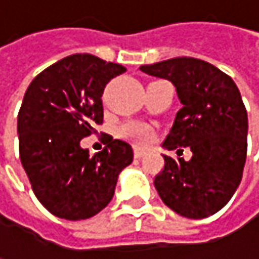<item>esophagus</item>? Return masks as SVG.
I'll use <instances>...</instances> for the list:
<instances>
[{
  "label": "esophagus",
  "mask_w": 259,
  "mask_h": 259,
  "mask_svg": "<svg viewBox=\"0 0 259 259\" xmlns=\"http://www.w3.org/2000/svg\"><path fill=\"white\" fill-rule=\"evenodd\" d=\"M133 154H135V159H141V157L145 154V151H144L142 148H138V147H136V148L133 150Z\"/></svg>",
  "instance_id": "34e87169"
}]
</instances>
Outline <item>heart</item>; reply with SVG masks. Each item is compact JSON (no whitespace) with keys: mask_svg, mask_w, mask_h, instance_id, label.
Masks as SVG:
<instances>
[{"mask_svg":"<svg viewBox=\"0 0 259 259\" xmlns=\"http://www.w3.org/2000/svg\"><path fill=\"white\" fill-rule=\"evenodd\" d=\"M118 133H120L121 138L129 139V141L138 144V145H145L153 138L151 129L147 124L139 123V121H127V123H124L120 127Z\"/></svg>","mask_w":259,"mask_h":259,"instance_id":"1","label":"heart"}]
</instances>
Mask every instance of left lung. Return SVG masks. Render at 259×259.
I'll use <instances>...</instances> for the list:
<instances>
[{
    "mask_svg": "<svg viewBox=\"0 0 259 259\" xmlns=\"http://www.w3.org/2000/svg\"><path fill=\"white\" fill-rule=\"evenodd\" d=\"M139 70L172 82L183 105L163 148L192 151L187 162L163 154V171L154 179L159 196L183 218L204 219L218 213L233 198L246 162L247 112L237 85L213 64L190 57Z\"/></svg>",
    "mask_w": 259,
    "mask_h": 259,
    "instance_id": "obj_1",
    "label": "left lung"
}]
</instances>
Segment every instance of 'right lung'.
Wrapping results in <instances>:
<instances>
[{
    "label": "right lung",
    "instance_id": "1",
    "mask_svg": "<svg viewBox=\"0 0 259 259\" xmlns=\"http://www.w3.org/2000/svg\"><path fill=\"white\" fill-rule=\"evenodd\" d=\"M126 69L90 54L66 57L29 83L18 115L19 154L41 205L66 221L96 216L112 199L130 144L114 139L90 156L80 147L103 121L102 94Z\"/></svg>",
    "mask_w": 259,
    "mask_h": 259
}]
</instances>
